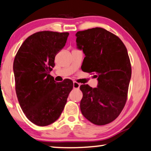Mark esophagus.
I'll return each mask as SVG.
<instances>
[{
  "label": "esophagus",
  "instance_id": "esophagus-1",
  "mask_svg": "<svg viewBox=\"0 0 151 151\" xmlns=\"http://www.w3.org/2000/svg\"><path fill=\"white\" fill-rule=\"evenodd\" d=\"M80 87V83H77V82L74 81L73 82V88H77V89H79Z\"/></svg>",
  "mask_w": 151,
  "mask_h": 151
}]
</instances>
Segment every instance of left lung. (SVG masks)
Instances as JSON below:
<instances>
[{
	"label": "left lung",
	"mask_w": 151,
	"mask_h": 151,
	"mask_svg": "<svg viewBox=\"0 0 151 151\" xmlns=\"http://www.w3.org/2000/svg\"><path fill=\"white\" fill-rule=\"evenodd\" d=\"M76 37L77 48L86 56L82 70L94 72L98 80L96 88L80 86L81 113L95 125H106L119 115L127 100L131 78L127 49L119 37L101 27L77 32Z\"/></svg>",
	"instance_id": "1"
}]
</instances>
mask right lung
Instances as JSON below:
<instances>
[{"label": "right lung", "mask_w": 151, "mask_h": 151, "mask_svg": "<svg viewBox=\"0 0 151 151\" xmlns=\"http://www.w3.org/2000/svg\"><path fill=\"white\" fill-rule=\"evenodd\" d=\"M68 32H39L29 36L14 61L15 88L25 116L33 124L45 126L59 119L73 88V82H56L50 72L55 56L63 49Z\"/></svg>", "instance_id": "add662e5"}]
</instances>
